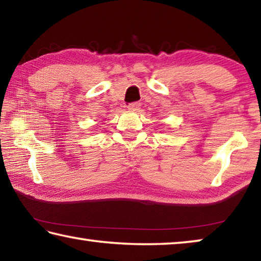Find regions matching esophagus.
<instances>
[{
    "instance_id": "obj_1",
    "label": "esophagus",
    "mask_w": 261,
    "mask_h": 261,
    "mask_svg": "<svg viewBox=\"0 0 261 261\" xmlns=\"http://www.w3.org/2000/svg\"><path fill=\"white\" fill-rule=\"evenodd\" d=\"M127 109L132 110V112H138L140 109V103L139 102H131L127 105Z\"/></svg>"
}]
</instances>
